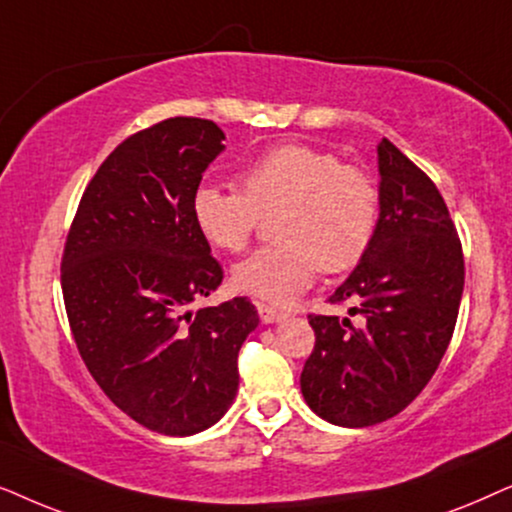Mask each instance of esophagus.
Segmentation results:
<instances>
[{
    "mask_svg": "<svg viewBox=\"0 0 512 512\" xmlns=\"http://www.w3.org/2000/svg\"><path fill=\"white\" fill-rule=\"evenodd\" d=\"M257 313H260L262 323H278V320L288 318V313L278 311V309H274V306H269L264 302H257Z\"/></svg>",
    "mask_w": 512,
    "mask_h": 512,
    "instance_id": "1",
    "label": "esophagus"
}]
</instances>
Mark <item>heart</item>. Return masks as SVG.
Segmentation results:
<instances>
[{
	"label": "heart",
	"instance_id": "1",
	"mask_svg": "<svg viewBox=\"0 0 512 512\" xmlns=\"http://www.w3.org/2000/svg\"><path fill=\"white\" fill-rule=\"evenodd\" d=\"M241 189L201 185L192 196V220L217 250L241 252L262 217H276L281 245L252 252L231 274L236 290L288 306L318 271L356 267L377 236L381 192L377 180L335 152L285 142L241 170Z\"/></svg>",
	"mask_w": 512,
	"mask_h": 512
}]
</instances>
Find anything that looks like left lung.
<instances>
[{"label":"left lung","mask_w":512,"mask_h":512,"mask_svg":"<svg viewBox=\"0 0 512 512\" xmlns=\"http://www.w3.org/2000/svg\"><path fill=\"white\" fill-rule=\"evenodd\" d=\"M377 236L330 302L351 318L316 316L302 395L320 419L363 428L395 417L438 370L463 295V252L438 187L386 138L377 147Z\"/></svg>","instance_id":"obj_1"}]
</instances>
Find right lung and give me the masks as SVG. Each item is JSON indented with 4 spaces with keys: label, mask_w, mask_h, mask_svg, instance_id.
I'll list each match as a JSON object with an SVG mask.
<instances>
[{
    "label": "right lung",
    "mask_w": 512,
    "mask_h": 512,
    "mask_svg": "<svg viewBox=\"0 0 512 512\" xmlns=\"http://www.w3.org/2000/svg\"><path fill=\"white\" fill-rule=\"evenodd\" d=\"M224 133L175 117L102 161L65 241L60 283L74 342L105 395L149 431L194 435L238 391V351L260 323L250 299L192 311L222 283L192 196Z\"/></svg>",
    "instance_id": "obj_1"
}]
</instances>
